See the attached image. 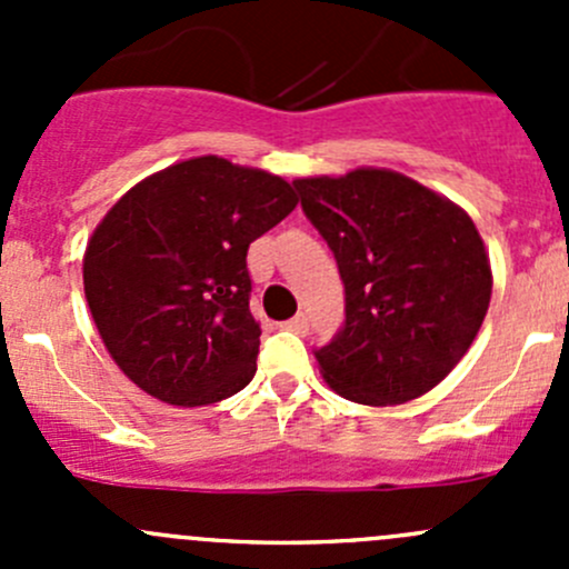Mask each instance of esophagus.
<instances>
[{
	"instance_id": "esophagus-1",
	"label": "esophagus",
	"mask_w": 569,
	"mask_h": 569,
	"mask_svg": "<svg viewBox=\"0 0 569 569\" xmlns=\"http://www.w3.org/2000/svg\"><path fill=\"white\" fill-rule=\"evenodd\" d=\"M286 327H289L291 332H300V336H306V332H308V317H306V313H297L295 319L286 321Z\"/></svg>"
}]
</instances>
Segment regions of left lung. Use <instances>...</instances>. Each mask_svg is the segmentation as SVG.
Here are the masks:
<instances>
[{
    "instance_id": "obj_1",
    "label": "left lung",
    "mask_w": 569,
    "mask_h": 569,
    "mask_svg": "<svg viewBox=\"0 0 569 569\" xmlns=\"http://www.w3.org/2000/svg\"><path fill=\"white\" fill-rule=\"evenodd\" d=\"M295 187L347 291V325L317 352L327 386L369 407L432 391L490 308V256L468 211L386 168L297 178Z\"/></svg>"
}]
</instances>
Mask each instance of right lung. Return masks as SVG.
Listing matches in <instances>:
<instances>
[{
  "instance_id": "obj_1",
  "label": "right lung",
  "mask_w": 569,
  "mask_h": 569,
  "mask_svg": "<svg viewBox=\"0 0 569 569\" xmlns=\"http://www.w3.org/2000/svg\"><path fill=\"white\" fill-rule=\"evenodd\" d=\"M297 206L286 178L194 157L142 178L96 226L84 297L118 369L173 407L239 393L256 375L248 248Z\"/></svg>"
}]
</instances>
